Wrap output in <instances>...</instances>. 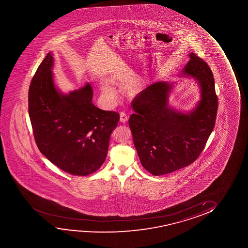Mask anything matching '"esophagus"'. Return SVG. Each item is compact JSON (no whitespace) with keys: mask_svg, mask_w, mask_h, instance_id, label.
Here are the masks:
<instances>
[{"mask_svg":"<svg viewBox=\"0 0 248 248\" xmlns=\"http://www.w3.org/2000/svg\"><path fill=\"white\" fill-rule=\"evenodd\" d=\"M128 121V116L125 112H120V122L126 123Z\"/></svg>","mask_w":248,"mask_h":248,"instance_id":"1","label":"esophagus"}]
</instances>
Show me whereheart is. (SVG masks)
<instances>
[{
	"label": "heart",
	"instance_id": "heart-1",
	"mask_svg": "<svg viewBox=\"0 0 248 248\" xmlns=\"http://www.w3.org/2000/svg\"><path fill=\"white\" fill-rule=\"evenodd\" d=\"M100 88L102 93L108 97H112L115 95V89L113 88L111 82L106 78L100 80Z\"/></svg>",
	"mask_w": 248,
	"mask_h": 248
}]
</instances>
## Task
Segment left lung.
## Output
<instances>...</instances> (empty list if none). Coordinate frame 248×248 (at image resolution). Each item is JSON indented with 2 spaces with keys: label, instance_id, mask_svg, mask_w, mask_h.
<instances>
[{
  "label": "left lung",
  "instance_id": "1",
  "mask_svg": "<svg viewBox=\"0 0 248 248\" xmlns=\"http://www.w3.org/2000/svg\"><path fill=\"white\" fill-rule=\"evenodd\" d=\"M180 77L193 78L200 100L183 112L170 104L175 82L158 81L132 102L129 124L140 163L155 176L189 166L205 147L215 125L217 98L209 66L190 52Z\"/></svg>",
  "mask_w": 248,
  "mask_h": 248
}]
</instances>
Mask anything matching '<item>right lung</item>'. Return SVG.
<instances>
[{"mask_svg": "<svg viewBox=\"0 0 248 248\" xmlns=\"http://www.w3.org/2000/svg\"><path fill=\"white\" fill-rule=\"evenodd\" d=\"M50 51L32 78L29 114L38 148L67 173L85 176L104 163L109 140L119 120L118 112L92 103L89 83L64 93L55 83Z\"/></svg>", "mask_w": 248, "mask_h": 248, "instance_id": "add662e5", "label": "right lung"}]
</instances>
